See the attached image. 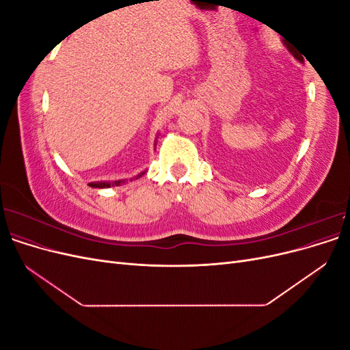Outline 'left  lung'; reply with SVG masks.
Wrapping results in <instances>:
<instances>
[{"mask_svg": "<svg viewBox=\"0 0 350 350\" xmlns=\"http://www.w3.org/2000/svg\"><path fill=\"white\" fill-rule=\"evenodd\" d=\"M288 48H289V51L292 52V55L296 58V59H299V61H304V57L301 55V54H298V52H296L291 45H288Z\"/></svg>", "mask_w": 350, "mask_h": 350, "instance_id": "left-lung-1", "label": "left lung"}]
</instances>
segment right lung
Returning <instances> with one entry per match:
<instances>
[{
  "label": "right lung",
  "mask_w": 350,
  "mask_h": 350,
  "mask_svg": "<svg viewBox=\"0 0 350 350\" xmlns=\"http://www.w3.org/2000/svg\"><path fill=\"white\" fill-rule=\"evenodd\" d=\"M143 175V174H142ZM140 176V175H139ZM121 184V181H116L115 184H112V185H120ZM90 187H94V188H108V187H111V184L109 183H94V184H89Z\"/></svg>",
  "instance_id": "obj_1"
}]
</instances>
